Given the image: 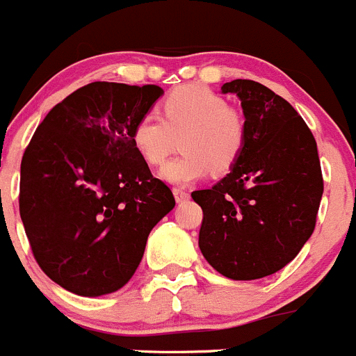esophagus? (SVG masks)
Here are the masks:
<instances>
[{
    "mask_svg": "<svg viewBox=\"0 0 356 356\" xmlns=\"http://www.w3.org/2000/svg\"><path fill=\"white\" fill-rule=\"evenodd\" d=\"M172 194H175V197H176V201H178V203H181V201L188 200V193H187V191H185V188H181V187H175V188H172Z\"/></svg>",
    "mask_w": 356,
    "mask_h": 356,
    "instance_id": "1",
    "label": "esophagus"
}]
</instances>
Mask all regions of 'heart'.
Here are the masks:
<instances>
[{"label":"heart","instance_id":"b5f03b06","mask_svg":"<svg viewBox=\"0 0 356 356\" xmlns=\"http://www.w3.org/2000/svg\"><path fill=\"white\" fill-rule=\"evenodd\" d=\"M162 115L146 112L131 128V143L151 165L165 160L172 134H181L184 155L163 163L160 176L169 184L187 185L212 169L216 175L229 171L246 143V127L225 97L203 85H184L162 102Z\"/></svg>","mask_w":356,"mask_h":356}]
</instances>
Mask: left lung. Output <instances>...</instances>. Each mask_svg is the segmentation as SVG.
I'll return each instance as SVG.
<instances>
[{"label": "left lung", "mask_w": 356, "mask_h": 356, "mask_svg": "<svg viewBox=\"0 0 356 356\" xmlns=\"http://www.w3.org/2000/svg\"><path fill=\"white\" fill-rule=\"evenodd\" d=\"M241 99L246 143L212 188L191 196L203 210L200 250L232 280H259L300 253L316 228L323 197L317 144L284 97L253 80L221 87Z\"/></svg>", "instance_id": "obj_1"}]
</instances>
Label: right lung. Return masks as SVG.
<instances>
[{
    "label": "right lung",
    "mask_w": 356,
    "mask_h": 356,
    "mask_svg": "<svg viewBox=\"0 0 356 356\" xmlns=\"http://www.w3.org/2000/svg\"><path fill=\"white\" fill-rule=\"evenodd\" d=\"M159 85L92 81L53 106L23 160L19 212L31 253L78 296L118 291L137 271L153 226L175 196L151 175L131 128Z\"/></svg>",
    "instance_id": "obj_1"
}]
</instances>
